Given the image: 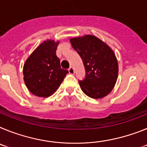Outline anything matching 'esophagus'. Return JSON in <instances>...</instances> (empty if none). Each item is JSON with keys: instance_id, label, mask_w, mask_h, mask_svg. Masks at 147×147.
<instances>
[{"instance_id": "1", "label": "esophagus", "mask_w": 147, "mask_h": 147, "mask_svg": "<svg viewBox=\"0 0 147 147\" xmlns=\"http://www.w3.org/2000/svg\"><path fill=\"white\" fill-rule=\"evenodd\" d=\"M68 71H69V74H74V69L73 67H70L68 68Z\"/></svg>"}]
</instances>
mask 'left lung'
<instances>
[{"label": "left lung", "instance_id": "8db88e82", "mask_svg": "<svg viewBox=\"0 0 147 147\" xmlns=\"http://www.w3.org/2000/svg\"><path fill=\"white\" fill-rule=\"evenodd\" d=\"M82 58L86 76L79 83L88 96L101 98L111 92L118 78L119 65L113 50L93 35L70 40Z\"/></svg>", "mask_w": 147, "mask_h": 147}]
</instances>
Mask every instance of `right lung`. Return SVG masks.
I'll use <instances>...</instances> for the list:
<instances>
[{"label":"right lung","instance_id":"1","mask_svg":"<svg viewBox=\"0 0 147 147\" xmlns=\"http://www.w3.org/2000/svg\"><path fill=\"white\" fill-rule=\"evenodd\" d=\"M59 42L47 40L29 56L23 66V79L34 95L48 97L57 90L67 70L62 69L56 51Z\"/></svg>","mask_w":147,"mask_h":147}]
</instances>
